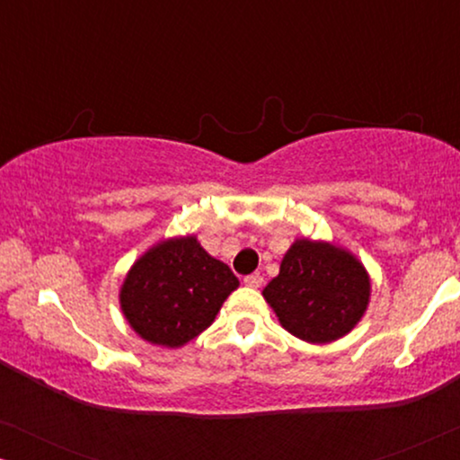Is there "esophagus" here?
I'll use <instances>...</instances> for the list:
<instances>
[{
    "instance_id": "34e87169",
    "label": "esophagus",
    "mask_w": 460,
    "mask_h": 460,
    "mask_svg": "<svg viewBox=\"0 0 460 460\" xmlns=\"http://www.w3.org/2000/svg\"><path fill=\"white\" fill-rule=\"evenodd\" d=\"M261 282H263V279H261L260 274H249V276H244V285H247L249 288H260Z\"/></svg>"
}]
</instances>
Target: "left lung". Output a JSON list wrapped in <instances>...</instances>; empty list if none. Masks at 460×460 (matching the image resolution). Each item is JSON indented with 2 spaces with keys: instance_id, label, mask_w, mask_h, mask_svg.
<instances>
[{
  "instance_id": "1",
  "label": "left lung",
  "mask_w": 460,
  "mask_h": 460,
  "mask_svg": "<svg viewBox=\"0 0 460 460\" xmlns=\"http://www.w3.org/2000/svg\"><path fill=\"white\" fill-rule=\"evenodd\" d=\"M370 274L349 249L295 238L280 272L261 295L291 335L307 343L337 341L356 329L370 304Z\"/></svg>"
}]
</instances>
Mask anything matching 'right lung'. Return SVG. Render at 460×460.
<instances>
[{
	"label": "right lung",
	"instance_id": "obj_1",
	"mask_svg": "<svg viewBox=\"0 0 460 460\" xmlns=\"http://www.w3.org/2000/svg\"><path fill=\"white\" fill-rule=\"evenodd\" d=\"M238 285L232 270L207 253L197 236H172L131 263L119 305L137 337L178 349L213 324Z\"/></svg>",
	"mask_w": 460,
	"mask_h": 460
}]
</instances>
